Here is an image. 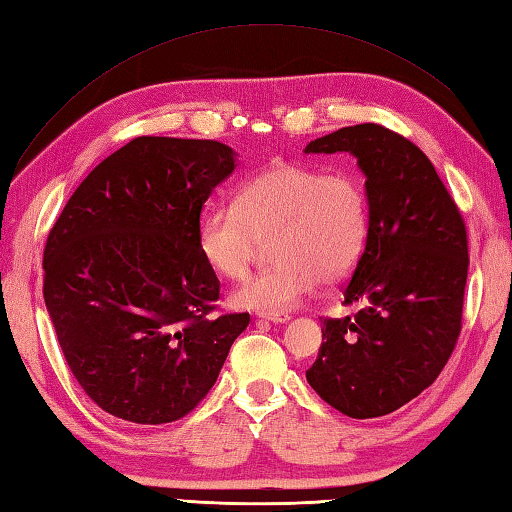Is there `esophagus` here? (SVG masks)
Listing matches in <instances>:
<instances>
[{
    "label": "esophagus",
    "mask_w": 512,
    "mask_h": 512,
    "mask_svg": "<svg viewBox=\"0 0 512 512\" xmlns=\"http://www.w3.org/2000/svg\"><path fill=\"white\" fill-rule=\"evenodd\" d=\"M259 317H262L264 321L275 323V325H279V323H288V321H290L288 314H259Z\"/></svg>",
    "instance_id": "1"
}]
</instances>
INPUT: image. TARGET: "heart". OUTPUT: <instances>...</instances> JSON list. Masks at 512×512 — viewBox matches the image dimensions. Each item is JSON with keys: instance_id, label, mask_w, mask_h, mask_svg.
<instances>
[{"instance_id": "heart-1", "label": "heart", "mask_w": 512, "mask_h": 512, "mask_svg": "<svg viewBox=\"0 0 512 512\" xmlns=\"http://www.w3.org/2000/svg\"><path fill=\"white\" fill-rule=\"evenodd\" d=\"M369 237V204L361 178L281 162L239 184L233 204L209 211L198 228V250L215 275L248 273L262 242L273 268L239 284V310L281 314L299 308L325 279H345L361 262Z\"/></svg>"}]
</instances>
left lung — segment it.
<instances>
[{
	"label": "left lung",
	"mask_w": 512,
	"mask_h": 512,
	"mask_svg": "<svg viewBox=\"0 0 512 512\" xmlns=\"http://www.w3.org/2000/svg\"><path fill=\"white\" fill-rule=\"evenodd\" d=\"M306 154L347 151L365 176L369 237L343 288L354 317L325 319L310 387L350 418H378L422 394L462 330L469 273L464 220L422 151L363 123L312 140Z\"/></svg>",
	"instance_id": "8db88e82"
}]
</instances>
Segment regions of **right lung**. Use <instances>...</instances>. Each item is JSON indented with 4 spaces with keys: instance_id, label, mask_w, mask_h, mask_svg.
Segmentation results:
<instances>
[{
    "instance_id": "add662e5",
    "label": "right lung",
    "mask_w": 512,
    "mask_h": 512,
    "mask_svg": "<svg viewBox=\"0 0 512 512\" xmlns=\"http://www.w3.org/2000/svg\"><path fill=\"white\" fill-rule=\"evenodd\" d=\"M237 167L217 140L140 136L90 171L43 250V299L85 394L136 424L180 420L215 385L248 312L211 317L204 202Z\"/></svg>"
}]
</instances>
